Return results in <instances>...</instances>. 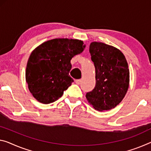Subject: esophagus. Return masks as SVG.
I'll list each match as a JSON object with an SVG mask.
<instances>
[{
    "instance_id": "obj_1",
    "label": "esophagus",
    "mask_w": 151,
    "mask_h": 151,
    "mask_svg": "<svg viewBox=\"0 0 151 151\" xmlns=\"http://www.w3.org/2000/svg\"><path fill=\"white\" fill-rule=\"evenodd\" d=\"M75 82L77 83V84H80V83H81V80L80 79H79V80H76Z\"/></svg>"
}]
</instances>
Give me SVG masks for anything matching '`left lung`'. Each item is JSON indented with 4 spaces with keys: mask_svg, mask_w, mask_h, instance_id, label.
I'll return each instance as SVG.
<instances>
[{
    "mask_svg": "<svg viewBox=\"0 0 151 151\" xmlns=\"http://www.w3.org/2000/svg\"><path fill=\"white\" fill-rule=\"evenodd\" d=\"M90 53L96 73V86L86 98L94 109H112L121 103L129 88L127 60L119 49L99 42L90 45Z\"/></svg>",
    "mask_w": 151,
    "mask_h": 151,
    "instance_id": "1",
    "label": "left lung"
}]
</instances>
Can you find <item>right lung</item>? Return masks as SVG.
Wrapping results in <instances>:
<instances>
[{"label":"right lung","mask_w":151,"mask_h":151,"mask_svg":"<svg viewBox=\"0 0 151 151\" xmlns=\"http://www.w3.org/2000/svg\"><path fill=\"white\" fill-rule=\"evenodd\" d=\"M85 47L78 39L55 38L34 49L27 63L25 80L37 101L49 104L62 96L73 82L69 75L71 60Z\"/></svg>","instance_id":"1"}]
</instances>
